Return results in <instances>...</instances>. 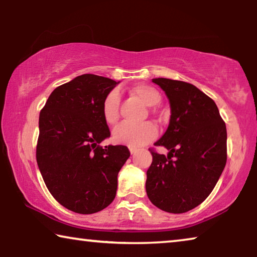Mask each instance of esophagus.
<instances>
[{"instance_id": "34e87169", "label": "esophagus", "mask_w": 257, "mask_h": 257, "mask_svg": "<svg viewBox=\"0 0 257 257\" xmlns=\"http://www.w3.org/2000/svg\"><path fill=\"white\" fill-rule=\"evenodd\" d=\"M129 151H130V154H132V155H135V154L137 153V150L134 149V147H130Z\"/></svg>"}]
</instances>
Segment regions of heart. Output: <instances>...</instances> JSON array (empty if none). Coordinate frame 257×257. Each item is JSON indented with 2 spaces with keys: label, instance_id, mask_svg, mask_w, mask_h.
I'll list each match as a JSON object with an SVG mask.
<instances>
[{
  "label": "heart",
  "instance_id": "b5f03b06",
  "mask_svg": "<svg viewBox=\"0 0 257 257\" xmlns=\"http://www.w3.org/2000/svg\"><path fill=\"white\" fill-rule=\"evenodd\" d=\"M132 93L141 99L147 106H155L161 102V95L154 87L138 84L132 88ZM120 95L118 90H111L103 99L102 114L108 124H114L119 120ZM158 135L155 124L147 121L141 124L121 123L113 132V139L121 145H127L134 149L143 147L153 141Z\"/></svg>",
  "mask_w": 257,
  "mask_h": 257
}]
</instances>
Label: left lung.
I'll return each mask as SVG.
<instances>
[{"label": "left lung", "mask_w": 257, "mask_h": 257, "mask_svg": "<svg viewBox=\"0 0 257 257\" xmlns=\"http://www.w3.org/2000/svg\"><path fill=\"white\" fill-rule=\"evenodd\" d=\"M171 108L167 132L155 143L168 156L150 149L146 193L156 207L185 213L211 194L227 163V128L211 97L189 82L155 78Z\"/></svg>", "instance_id": "1"}]
</instances>
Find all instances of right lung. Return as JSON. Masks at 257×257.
<instances>
[{
    "instance_id": "right-lung-1",
    "label": "right lung",
    "mask_w": 257,
    "mask_h": 257,
    "mask_svg": "<svg viewBox=\"0 0 257 257\" xmlns=\"http://www.w3.org/2000/svg\"><path fill=\"white\" fill-rule=\"evenodd\" d=\"M119 82L86 73L52 92L40 113L36 160L47 189L68 210L92 214L110 205L127 146H99L110 137L104 97Z\"/></svg>"
}]
</instances>
